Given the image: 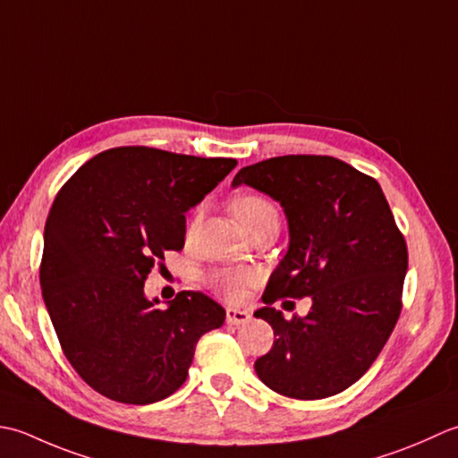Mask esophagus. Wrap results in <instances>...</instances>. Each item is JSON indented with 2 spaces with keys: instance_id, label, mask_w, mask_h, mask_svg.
<instances>
[{
  "instance_id": "1",
  "label": "esophagus",
  "mask_w": 458,
  "mask_h": 458,
  "mask_svg": "<svg viewBox=\"0 0 458 458\" xmlns=\"http://www.w3.org/2000/svg\"><path fill=\"white\" fill-rule=\"evenodd\" d=\"M225 320L229 326H241L250 320V314L247 310H239V308H227Z\"/></svg>"
}]
</instances>
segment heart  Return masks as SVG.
Wrapping results in <instances>:
<instances>
[{
	"label": "heart",
	"mask_w": 458,
	"mask_h": 458,
	"mask_svg": "<svg viewBox=\"0 0 458 458\" xmlns=\"http://www.w3.org/2000/svg\"><path fill=\"white\" fill-rule=\"evenodd\" d=\"M233 211H235L237 219L245 229H250L257 225L259 221H263L267 217H278L275 205L267 198H263V195L257 193L242 195V198L235 199V203H233ZM195 225H198V219H191L188 227L190 235L195 231ZM257 273L250 268H225L219 270V273H213L209 276V284L216 288L221 296L229 298V301H237V298H241L242 291H245V286L257 283Z\"/></svg>",
	"instance_id": "b5f03b06"
}]
</instances>
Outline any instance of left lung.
Wrapping results in <instances>:
<instances>
[{
    "mask_svg": "<svg viewBox=\"0 0 458 458\" xmlns=\"http://www.w3.org/2000/svg\"><path fill=\"white\" fill-rule=\"evenodd\" d=\"M283 205L288 250L265 288L257 318L276 340L255 361L259 379L293 399H324L369 369L401 314L407 245L373 177L332 156H278L241 167ZM313 298L304 319L284 321L278 297Z\"/></svg>",
    "mask_w": 458,
    "mask_h": 458,
    "instance_id": "1",
    "label": "left lung"
}]
</instances>
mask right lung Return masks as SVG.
<instances>
[{"instance_id":"obj_1","label":"right lung","mask_w":458,"mask_h":458,"mask_svg":"<svg viewBox=\"0 0 458 458\" xmlns=\"http://www.w3.org/2000/svg\"><path fill=\"white\" fill-rule=\"evenodd\" d=\"M237 165L146 146L100 152L59 190L45 223L39 281L64 356L112 401L148 405L183 386L195 346L225 322L203 293L160 308L144 283L182 250L185 213Z\"/></svg>"}]
</instances>
